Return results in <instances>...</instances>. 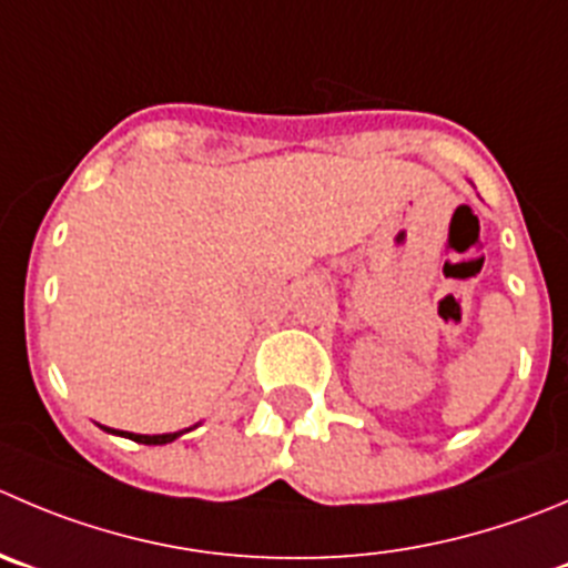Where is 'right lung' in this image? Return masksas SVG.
Masks as SVG:
<instances>
[{"mask_svg": "<svg viewBox=\"0 0 568 568\" xmlns=\"http://www.w3.org/2000/svg\"><path fill=\"white\" fill-rule=\"evenodd\" d=\"M197 426V424H194ZM194 426H189V429H194ZM105 432H111V435H119V437H128V440H136V443H144V446H164V443H172L178 440L181 435H186L189 429H181V432H166V435H136V432H122V429H111V426H102Z\"/></svg>", "mask_w": 568, "mask_h": 568, "instance_id": "obj_1", "label": "right lung"}]
</instances>
